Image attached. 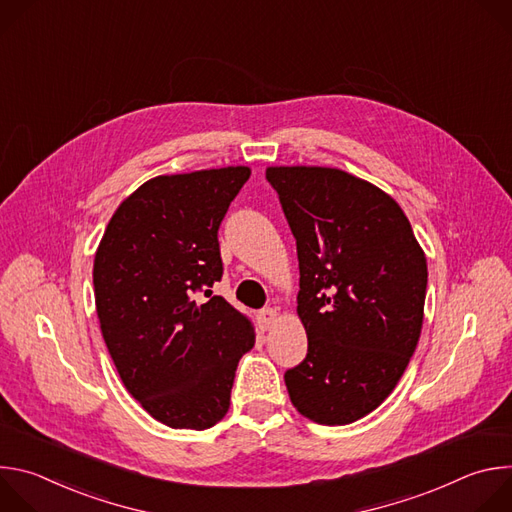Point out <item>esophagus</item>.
Returning <instances> with one entry per match:
<instances>
[{
  "label": "esophagus",
  "mask_w": 512,
  "mask_h": 512,
  "mask_svg": "<svg viewBox=\"0 0 512 512\" xmlns=\"http://www.w3.org/2000/svg\"><path fill=\"white\" fill-rule=\"evenodd\" d=\"M257 322H259L261 330H269L277 322V310H273V308L259 310L257 312Z\"/></svg>",
  "instance_id": "34e87169"
}]
</instances>
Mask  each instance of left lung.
<instances>
[{"mask_svg":"<svg viewBox=\"0 0 512 512\" xmlns=\"http://www.w3.org/2000/svg\"><path fill=\"white\" fill-rule=\"evenodd\" d=\"M300 261L308 354L285 371L291 403L322 425L375 411L415 352L427 261L401 206L336 168H267Z\"/></svg>","mask_w":512,"mask_h":512,"instance_id":"8db88e82","label":"left lung"}]
</instances>
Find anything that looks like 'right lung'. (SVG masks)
I'll return each mask as SVG.
<instances>
[{
  "label": "right lung",
  "mask_w": 512,
  "mask_h": 512,
  "mask_svg": "<svg viewBox=\"0 0 512 512\" xmlns=\"http://www.w3.org/2000/svg\"><path fill=\"white\" fill-rule=\"evenodd\" d=\"M249 176L229 166L148 180L119 204L95 255L97 316L117 373L174 429L225 417L237 364L255 344L249 318L210 291L223 277L218 227Z\"/></svg>",
  "instance_id": "1"
}]
</instances>
